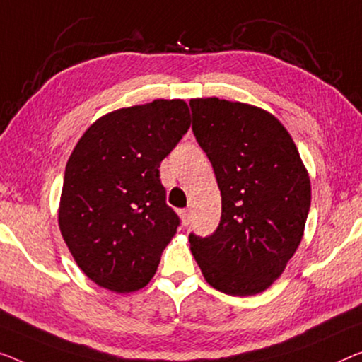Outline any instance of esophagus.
<instances>
[{
    "instance_id": "esophagus-1",
    "label": "esophagus",
    "mask_w": 362,
    "mask_h": 362,
    "mask_svg": "<svg viewBox=\"0 0 362 362\" xmlns=\"http://www.w3.org/2000/svg\"><path fill=\"white\" fill-rule=\"evenodd\" d=\"M179 214H180V219H182L183 226L190 224V211H188V209H182Z\"/></svg>"
}]
</instances>
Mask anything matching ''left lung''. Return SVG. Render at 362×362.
Segmentation results:
<instances>
[{
    "mask_svg": "<svg viewBox=\"0 0 362 362\" xmlns=\"http://www.w3.org/2000/svg\"><path fill=\"white\" fill-rule=\"evenodd\" d=\"M193 133L211 160L223 214L209 237L190 234L204 279L230 296L267 291L304 235L310 179L288 129L257 105L218 97L190 100Z\"/></svg>",
    "mask_w": 362,
    "mask_h": 362,
    "instance_id": "left-lung-1",
    "label": "left lung"
}]
</instances>
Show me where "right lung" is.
I'll list each match as a JSON object with an SVG mask.
<instances>
[{
    "label": "right lung",
    "instance_id": "1",
    "mask_svg": "<svg viewBox=\"0 0 362 362\" xmlns=\"http://www.w3.org/2000/svg\"><path fill=\"white\" fill-rule=\"evenodd\" d=\"M182 99H156L97 118L66 163L58 226L90 281L134 293L156 274L179 218L165 204L163 159L190 128Z\"/></svg>",
    "mask_w": 362,
    "mask_h": 362
}]
</instances>
